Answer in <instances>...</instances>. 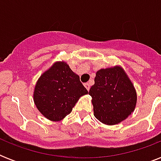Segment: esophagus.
<instances>
[{"label": "esophagus", "mask_w": 161, "mask_h": 161, "mask_svg": "<svg viewBox=\"0 0 161 161\" xmlns=\"http://www.w3.org/2000/svg\"><path fill=\"white\" fill-rule=\"evenodd\" d=\"M84 86H85V88H87V90H89L90 89V83H86L85 84H84Z\"/></svg>", "instance_id": "34e87169"}]
</instances>
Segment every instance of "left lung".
I'll return each mask as SVG.
<instances>
[{
    "mask_svg": "<svg viewBox=\"0 0 161 161\" xmlns=\"http://www.w3.org/2000/svg\"><path fill=\"white\" fill-rule=\"evenodd\" d=\"M94 116L105 125H116L134 112L137 96L134 85L120 67L98 70L91 87Z\"/></svg>",
    "mask_w": 161,
    "mask_h": 161,
    "instance_id": "left-lung-1",
    "label": "left lung"
}]
</instances>
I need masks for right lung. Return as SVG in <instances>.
Here are the masks:
<instances>
[{
    "label": "right lung",
    "instance_id": "right-lung-1",
    "mask_svg": "<svg viewBox=\"0 0 161 161\" xmlns=\"http://www.w3.org/2000/svg\"><path fill=\"white\" fill-rule=\"evenodd\" d=\"M88 90L79 77L64 62L54 63L37 81L34 103L47 119L59 121L69 114L81 96Z\"/></svg>",
    "mask_w": 161,
    "mask_h": 161
}]
</instances>
